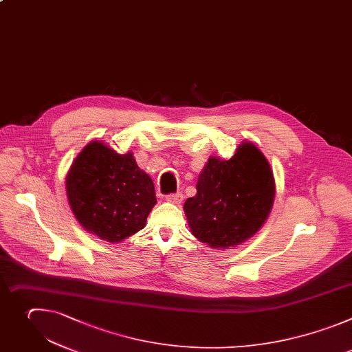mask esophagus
Listing matches in <instances>:
<instances>
[{
  "instance_id": "esophagus-1",
  "label": "esophagus",
  "mask_w": 352,
  "mask_h": 352,
  "mask_svg": "<svg viewBox=\"0 0 352 352\" xmlns=\"http://www.w3.org/2000/svg\"><path fill=\"white\" fill-rule=\"evenodd\" d=\"M166 201L175 205H180L183 201V194L182 192H175V194H169L166 195Z\"/></svg>"
}]
</instances>
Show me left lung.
Masks as SVG:
<instances>
[{
  "mask_svg": "<svg viewBox=\"0 0 352 352\" xmlns=\"http://www.w3.org/2000/svg\"><path fill=\"white\" fill-rule=\"evenodd\" d=\"M276 194L273 170L261 150L243 142L230 160L209 157L197 194L184 202L195 239L214 250L237 247L266 222Z\"/></svg>",
  "mask_w": 352,
  "mask_h": 352,
  "instance_id": "obj_1",
  "label": "left lung"
}]
</instances>
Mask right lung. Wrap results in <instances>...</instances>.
<instances>
[{
    "label": "right lung",
    "instance_id": "1",
    "mask_svg": "<svg viewBox=\"0 0 352 352\" xmlns=\"http://www.w3.org/2000/svg\"><path fill=\"white\" fill-rule=\"evenodd\" d=\"M65 184L82 228L111 244L144 229L157 204L154 183L137 166L133 153L119 154L98 140L75 158Z\"/></svg>",
    "mask_w": 352,
    "mask_h": 352
}]
</instances>
